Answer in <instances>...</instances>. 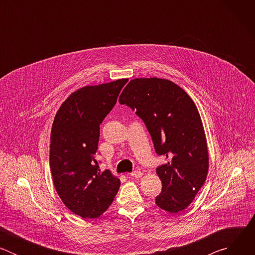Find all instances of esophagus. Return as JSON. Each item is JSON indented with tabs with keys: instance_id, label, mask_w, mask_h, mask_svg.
<instances>
[{
	"instance_id": "esophagus-1",
	"label": "esophagus",
	"mask_w": 255,
	"mask_h": 255,
	"mask_svg": "<svg viewBox=\"0 0 255 255\" xmlns=\"http://www.w3.org/2000/svg\"><path fill=\"white\" fill-rule=\"evenodd\" d=\"M142 171H140V170H134V171H132L131 173H130V175L132 176V177H134V178H139V177H141L142 176Z\"/></svg>"
}]
</instances>
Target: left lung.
<instances>
[{
    "label": "left lung",
    "instance_id": "1",
    "mask_svg": "<svg viewBox=\"0 0 255 255\" xmlns=\"http://www.w3.org/2000/svg\"><path fill=\"white\" fill-rule=\"evenodd\" d=\"M119 103L135 111L155 152L167 158L156 168L162 190L155 204L173 214L185 210L205 184L209 168L206 136L195 103L177 85L157 78L130 81Z\"/></svg>",
    "mask_w": 255,
    "mask_h": 255
}]
</instances>
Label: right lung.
Returning a JSON list of instances; mask_svg holds the SVG:
<instances>
[{
  "label": "right lung",
  "mask_w": 255,
  "mask_h": 255,
  "mask_svg": "<svg viewBox=\"0 0 255 255\" xmlns=\"http://www.w3.org/2000/svg\"><path fill=\"white\" fill-rule=\"evenodd\" d=\"M127 79L72 93L57 111L50 135L49 163L63 204L82 218H97L110 206L119 178L101 172L96 159L100 124L114 108Z\"/></svg>",
  "instance_id": "obj_1"
}]
</instances>
